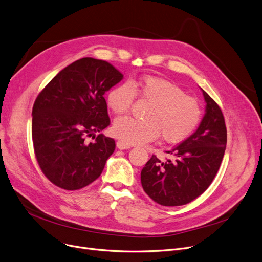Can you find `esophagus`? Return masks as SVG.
<instances>
[{
  "mask_svg": "<svg viewBox=\"0 0 262 262\" xmlns=\"http://www.w3.org/2000/svg\"><path fill=\"white\" fill-rule=\"evenodd\" d=\"M117 147L119 149H127V148H130L132 146L129 144L125 143V142H123V141H118L117 142Z\"/></svg>",
  "mask_w": 262,
  "mask_h": 262,
  "instance_id": "34e87169",
  "label": "esophagus"
}]
</instances>
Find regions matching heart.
<instances>
[{
    "mask_svg": "<svg viewBox=\"0 0 262 262\" xmlns=\"http://www.w3.org/2000/svg\"><path fill=\"white\" fill-rule=\"evenodd\" d=\"M136 95L148 103L142 120L119 118L113 134L129 145L143 144L157 139L180 143L192 135L202 120L199 101L174 82L156 76H142L110 89L106 96L108 108L116 115L127 113Z\"/></svg>",
    "mask_w": 262,
    "mask_h": 262,
    "instance_id": "obj_1",
    "label": "heart"
}]
</instances>
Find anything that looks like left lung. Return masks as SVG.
I'll list each match as a JSON object with an SVG mask.
<instances>
[{"label":"left lung","mask_w":262,"mask_h":262,"mask_svg":"<svg viewBox=\"0 0 262 262\" xmlns=\"http://www.w3.org/2000/svg\"><path fill=\"white\" fill-rule=\"evenodd\" d=\"M206 114L199 128L180 145L167 150L171 158L152 156L141 171L145 193L162 206L186 205L206 191L225 153L227 132L221 108L203 89Z\"/></svg>","instance_id":"8db88e82"}]
</instances>
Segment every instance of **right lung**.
<instances>
[{"label": "right lung", "mask_w": 262, "mask_h": 262, "mask_svg": "<svg viewBox=\"0 0 262 262\" xmlns=\"http://www.w3.org/2000/svg\"><path fill=\"white\" fill-rule=\"evenodd\" d=\"M122 78L109 62L85 57L66 67L37 96L32 113L34 152L55 186L78 190L102 174L116 143L95 134L110 124L104 94ZM87 136L95 141L88 143Z\"/></svg>", "instance_id": "1"}]
</instances>
